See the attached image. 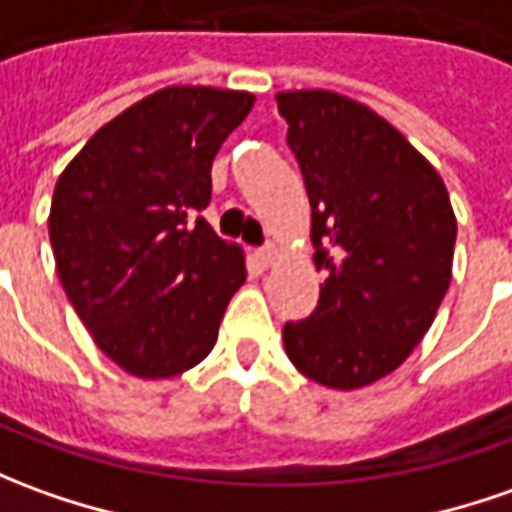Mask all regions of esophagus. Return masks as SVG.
<instances>
[{"mask_svg":"<svg viewBox=\"0 0 512 512\" xmlns=\"http://www.w3.org/2000/svg\"><path fill=\"white\" fill-rule=\"evenodd\" d=\"M277 260H280V252H277V246H274V243L263 246V249H257V263H260L263 269H271Z\"/></svg>","mask_w":512,"mask_h":512,"instance_id":"esophagus-1","label":"esophagus"}]
</instances>
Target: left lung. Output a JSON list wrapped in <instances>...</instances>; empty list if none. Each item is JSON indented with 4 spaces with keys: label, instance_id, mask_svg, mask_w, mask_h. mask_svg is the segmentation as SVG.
<instances>
[{
    "label": "left lung",
    "instance_id": "8db88e82",
    "mask_svg": "<svg viewBox=\"0 0 512 512\" xmlns=\"http://www.w3.org/2000/svg\"><path fill=\"white\" fill-rule=\"evenodd\" d=\"M311 201L316 311L283 328L285 356L328 389L395 373L446 297L457 215L440 173L370 106L330 89L274 95Z\"/></svg>",
    "mask_w": 512,
    "mask_h": 512
}]
</instances>
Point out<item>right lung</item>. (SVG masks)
<instances>
[{
  "label": "right lung",
  "instance_id": "1",
  "mask_svg": "<svg viewBox=\"0 0 512 512\" xmlns=\"http://www.w3.org/2000/svg\"><path fill=\"white\" fill-rule=\"evenodd\" d=\"M255 95L165 86L97 128L58 176L50 243L66 297L106 356L134 378L162 381L204 361L243 249L198 218L212 159Z\"/></svg>",
  "mask_w": 512,
  "mask_h": 512
}]
</instances>
